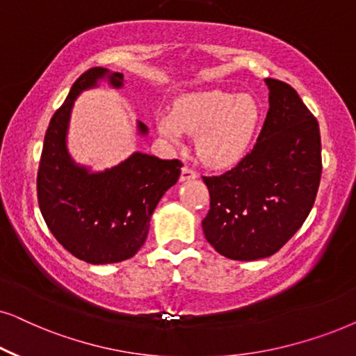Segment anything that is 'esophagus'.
<instances>
[{
    "label": "esophagus",
    "instance_id": "34e87169",
    "mask_svg": "<svg viewBox=\"0 0 356 356\" xmlns=\"http://www.w3.org/2000/svg\"><path fill=\"white\" fill-rule=\"evenodd\" d=\"M197 177L196 175V172L193 168H189V167H183L181 168V177H179V179H181V181H188V179H195Z\"/></svg>",
    "mask_w": 356,
    "mask_h": 356
}]
</instances>
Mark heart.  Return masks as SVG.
Returning a JSON list of instances; mask_svg holds the SVG:
<instances>
[{
  "label": "heart",
  "instance_id": "obj_1",
  "mask_svg": "<svg viewBox=\"0 0 356 356\" xmlns=\"http://www.w3.org/2000/svg\"><path fill=\"white\" fill-rule=\"evenodd\" d=\"M258 122L260 106L252 96L214 90L181 96L172 114L156 119V129L172 144L181 142L184 132L197 134V156L209 167L222 168L243 159Z\"/></svg>",
  "mask_w": 356,
  "mask_h": 356
}]
</instances>
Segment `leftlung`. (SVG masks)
Instances as JSON below:
<instances>
[{
	"label": "left lung",
	"instance_id": "8db88e82",
	"mask_svg": "<svg viewBox=\"0 0 356 356\" xmlns=\"http://www.w3.org/2000/svg\"><path fill=\"white\" fill-rule=\"evenodd\" d=\"M270 109L253 149L209 189L204 237L230 260L273 255L307 219L321 183L319 122L293 86L266 78Z\"/></svg>",
	"mask_w": 356,
	"mask_h": 356
}]
</instances>
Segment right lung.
Here are the masks:
<instances>
[{"instance_id": "add662e5", "label": "right lung", "mask_w": 356, "mask_h": 356, "mask_svg": "<svg viewBox=\"0 0 356 356\" xmlns=\"http://www.w3.org/2000/svg\"><path fill=\"white\" fill-rule=\"evenodd\" d=\"M103 78L114 88L124 83L122 73L103 67L90 68L73 83L65 103L50 119L37 172V200L45 224L60 245L91 265L136 255L149 234L152 212L183 167L177 159L160 160L140 152L99 173L72 160L67 131L73 103ZM137 127L145 136L147 126L137 122Z\"/></svg>"}]
</instances>
